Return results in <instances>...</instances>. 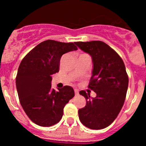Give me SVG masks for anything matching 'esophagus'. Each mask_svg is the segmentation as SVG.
Segmentation results:
<instances>
[{"instance_id": "obj_1", "label": "esophagus", "mask_w": 146, "mask_h": 146, "mask_svg": "<svg viewBox=\"0 0 146 146\" xmlns=\"http://www.w3.org/2000/svg\"><path fill=\"white\" fill-rule=\"evenodd\" d=\"M74 93H75V95H78L79 94V91L77 89H74Z\"/></svg>"}]
</instances>
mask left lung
Here are the masks:
<instances>
[{"label": "left lung", "instance_id": "left-lung-1", "mask_svg": "<svg viewBox=\"0 0 146 146\" xmlns=\"http://www.w3.org/2000/svg\"><path fill=\"white\" fill-rule=\"evenodd\" d=\"M76 45L91 56L92 76L88 88L96 94L91 98L85 91L80 94L86 105L79 109L81 123L91 129H102L113 123L126 98L129 77L123 60L113 49L101 41L77 42Z\"/></svg>", "mask_w": 146, "mask_h": 146}]
</instances>
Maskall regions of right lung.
I'll return each mask as SVG.
<instances>
[{
    "label": "right lung",
    "instance_id": "obj_1",
    "mask_svg": "<svg viewBox=\"0 0 146 146\" xmlns=\"http://www.w3.org/2000/svg\"><path fill=\"white\" fill-rule=\"evenodd\" d=\"M74 43L47 40L25 55L18 68L16 87L20 102L28 118L41 126L58 123L64 108L74 97L72 87L52 88V75L59 72L64 54L77 50Z\"/></svg>",
    "mask_w": 146,
    "mask_h": 146
}]
</instances>
